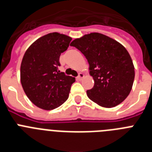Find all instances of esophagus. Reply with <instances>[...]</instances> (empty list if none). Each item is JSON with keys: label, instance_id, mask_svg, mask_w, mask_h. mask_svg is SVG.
I'll return each instance as SVG.
<instances>
[{"label": "esophagus", "instance_id": "esophagus-1", "mask_svg": "<svg viewBox=\"0 0 152 152\" xmlns=\"http://www.w3.org/2000/svg\"><path fill=\"white\" fill-rule=\"evenodd\" d=\"M84 75L83 73H79L78 76H77V77H76V79H77V80H81L83 78H84Z\"/></svg>", "mask_w": 152, "mask_h": 152}]
</instances>
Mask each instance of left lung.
<instances>
[{
	"label": "left lung",
	"instance_id": "8db88e82",
	"mask_svg": "<svg viewBox=\"0 0 152 152\" xmlns=\"http://www.w3.org/2000/svg\"><path fill=\"white\" fill-rule=\"evenodd\" d=\"M70 45L82 52L89 63L94 86L87 91V94L92 101L111 108L129 96L135 78V68L122 44L101 33H91L75 39Z\"/></svg>",
	"mask_w": 152,
	"mask_h": 152
}]
</instances>
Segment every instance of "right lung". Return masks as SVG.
<instances>
[{
	"mask_svg": "<svg viewBox=\"0 0 152 152\" xmlns=\"http://www.w3.org/2000/svg\"><path fill=\"white\" fill-rule=\"evenodd\" d=\"M72 39L58 33L45 35L26 51L20 66V81L30 101L45 110L60 107L69 96L75 77L58 70L61 53Z\"/></svg>",
	"mask_w": 152,
	"mask_h": 152,
	"instance_id": "1",
	"label": "right lung"
}]
</instances>
